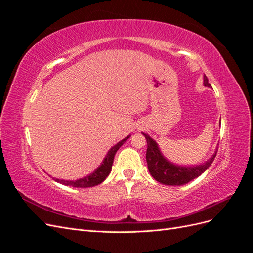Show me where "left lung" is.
<instances>
[{
  "mask_svg": "<svg viewBox=\"0 0 253 253\" xmlns=\"http://www.w3.org/2000/svg\"><path fill=\"white\" fill-rule=\"evenodd\" d=\"M204 85L211 87L208 82V78L204 76ZM147 139L148 149H147V164L148 169L151 175L157 181L168 186H181L188 183L189 181L195 179L201 174H203L211 166L212 162L216 156V152L208 162L204 165L195 167H179L171 164L162 155L157 143L153 140L147 134L142 133Z\"/></svg>",
  "mask_w": 253,
  "mask_h": 253,
  "instance_id": "left-lung-1",
  "label": "left lung"
}]
</instances>
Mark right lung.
<instances>
[{
  "mask_svg": "<svg viewBox=\"0 0 253 253\" xmlns=\"http://www.w3.org/2000/svg\"><path fill=\"white\" fill-rule=\"evenodd\" d=\"M128 138H129V136L126 137L125 139H122L121 141H119L116 145H114V147L109 151L108 155H106V157L104 158L101 166L99 167L94 173H91L90 175L86 176V177L81 178V179H77V180L56 179V181L62 183V185L71 186V187H75V188H89V187H94V186L99 185V183H101L109 176V174L112 170V165H113V162H114L115 154H116V152L118 151V149Z\"/></svg>",
  "mask_w": 253,
  "mask_h": 253,
  "instance_id": "1",
  "label": "right lung"
}]
</instances>
